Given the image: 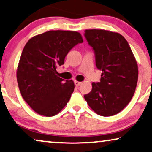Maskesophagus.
<instances>
[{
  "label": "esophagus",
  "instance_id": "34e87169",
  "mask_svg": "<svg viewBox=\"0 0 152 152\" xmlns=\"http://www.w3.org/2000/svg\"><path fill=\"white\" fill-rule=\"evenodd\" d=\"M74 84L76 87H78L81 85V82H78V81H77V80H76V81L74 82Z\"/></svg>",
  "mask_w": 152,
  "mask_h": 152
}]
</instances>
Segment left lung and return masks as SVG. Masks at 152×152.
<instances>
[{"label":"left lung","mask_w":152,"mask_h":152,"mask_svg":"<svg viewBox=\"0 0 152 152\" xmlns=\"http://www.w3.org/2000/svg\"><path fill=\"white\" fill-rule=\"evenodd\" d=\"M95 55L96 66L102 72L100 82L84 95L96 114L108 117L126 107L136 88L138 69L130 46L117 32L105 30H86L84 33Z\"/></svg>","instance_id":"left-lung-1"}]
</instances>
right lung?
I'll return each instance as SVG.
<instances>
[{
	"mask_svg": "<svg viewBox=\"0 0 152 152\" xmlns=\"http://www.w3.org/2000/svg\"><path fill=\"white\" fill-rule=\"evenodd\" d=\"M82 42L78 32L50 30L31 38L24 46L17 68L18 86L23 99L38 114L54 116L69 101L74 82L60 78L56 68Z\"/></svg>",
	"mask_w": 152,
	"mask_h": 152,
	"instance_id": "right-lung-1",
	"label": "right lung"
}]
</instances>
